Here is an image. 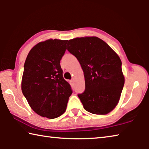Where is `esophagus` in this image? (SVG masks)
<instances>
[{
  "label": "esophagus",
  "mask_w": 149,
  "mask_h": 149,
  "mask_svg": "<svg viewBox=\"0 0 149 149\" xmlns=\"http://www.w3.org/2000/svg\"><path fill=\"white\" fill-rule=\"evenodd\" d=\"M74 79H72L71 80V84H74Z\"/></svg>",
  "instance_id": "obj_1"
}]
</instances>
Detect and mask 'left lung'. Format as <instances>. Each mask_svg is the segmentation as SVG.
Returning a JSON list of instances; mask_svg holds the SVG:
<instances>
[{"mask_svg":"<svg viewBox=\"0 0 149 149\" xmlns=\"http://www.w3.org/2000/svg\"><path fill=\"white\" fill-rule=\"evenodd\" d=\"M67 45L84 71L85 89L78 97L85 110L94 114H108L119 102L125 82L119 56L97 37H77Z\"/></svg>","mask_w":149,"mask_h":149,"instance_id":"left-lung-1","label":"left lung"}]
</instances>
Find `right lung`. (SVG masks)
<instances>
[{
	"mask_svg": "<svg viewBox=\"0 0 149 149\" xmlns=\"http://www.w3.org/2000/svg\"><path fill=\"white\" fill-rule=\"evenodd\" d=\"M67 41L50 39L39 42L30 50L24 64L22 93L35 113L49 119L64 114L72 93L60 64Z\"/></svg>",
	"mask_w": 149,
	"mask_h": 149,
	"instance_id": "obj_1",
	"label": "right lung"
}]
</instances>
